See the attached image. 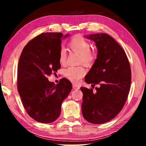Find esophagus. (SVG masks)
<instances>
[{"label":"esophagus","instance_id":"34e87169","mask_svg":"<svg viewBox=\"0 0 146 146\" xmlns=\"http://www.w3.org/2000/svg\"><path fill=\"white\" fill-rule=\"evenodd\" d=\"M73 88L75 89V90H79V89H80V86L76 85V84H73Z\"/></svg>","mask_w":146,"mask_h":146}]
</instances>
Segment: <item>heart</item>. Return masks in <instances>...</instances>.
Segmentation results:
<instances>
[{"label":"heart","instance_id":"heart-1","mask_svg":"<svg viewBox=\"0 0 146 146\" xmlns=\"http://www.w3.org/2000/svg\"><path fill=\"white\" fill-rule=\"evenodd\" d=\"M70 48L74 52L80 55V61L84 64H91L95 59V54L90 50V44L83 36L76 35L71 39L69 44ZM59 62L64 64L66 62V52L64 49H61L59 54ZM84 68L82 66H71L64 71L66 78L74 83L78 82L85 75Z\"/></svg>","mask_w":146,"mask_h":146}]
</instances>
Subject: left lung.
I'll use <instances>...</instances> for the list:
<instances>
[{
    "label": "left lung",
    "instance_id": "left-lung-1",
    "mask_svg": "<svg viewBox=\"0 0 146 146\" xmlns=\"http://www.w3.org/2000/svg\"><path fill=\"white\" fill-rule=\"evenodd\" d=\"M86 38L93 40L97 56L85 76L93 89L82 87V112L84 118L92 123H104L112 120L122 110L131 86V68L125 51L114 38L106 33L91 34Z\"/></svg>",
    "mask_w": 146,
    "mask_h": 146
}]
</instances>
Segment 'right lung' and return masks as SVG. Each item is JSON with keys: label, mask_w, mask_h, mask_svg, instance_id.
I'll list each match as a JSON object with an SVG mask.
<instances>
[{"label": "right lung", "mask_w": 146, "mask_h": 146, "mask_svg": "<svg viewBox=\"0 0 146 146\" xmlns=\"http://www.w3.org/2000/svg\"><path fill=\"white\" fill-rule=\"evenodd\" d=\"M62 33H43L24 47L18 65V91L27 113L37 122L51 123L60 116L61 105L72 89L65 78L59 83L49 82L48 76L60 68L59 54Z\"/></svg>", "instance_id": "1"}]
</instances>
